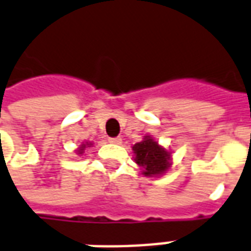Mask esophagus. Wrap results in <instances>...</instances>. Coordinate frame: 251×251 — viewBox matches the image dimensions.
<instances>
[{
	"instance_id": "esophagus-1",
	"label": "esophagus",
	"mask_w": 251,
	"mask_h": 251,
	"mask_svg": "<svg viewBox=\"0 0 251 251\" xmlns=\"http://www.w3.org/2000/svg\"><path fill=\"white\" fill-rule=\"evenodd\" d=\"M109 142L113 143V145H120V143L122 142V139L120 138V137H114V138H109L108 139Z\"/></svg>"
}]
</instances>
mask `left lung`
I'll return each instance as SVG.
<instances>
[{
  "instance_id": "8db88e82",
  "label": "left lung",
  "mask_w": 251,
  "mask_h": 251,
  "mask_svg": "<svg viewBox=\"0 0 251 251\" xmlns=\"http://www.w3.org/2000/svg\"><path fill=\"white\" fill-rule=\"evenodd\" d=\"M134 160L142 168L145 176H159L170 168L171 152L159 146L150 135H146L143 141L133 146Z\"/></svg>"
}]
</instances>
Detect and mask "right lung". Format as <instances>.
<instances>
[{"label": "right lung", "mask_w": 251, "mask_h": 251, "mask_svg": "<svg viewBox=\"0 0 251 251\" xmlns=\"http://www.w3.org/2000/svg\"><path fill=\"white\" fill-rule=\"evenodd\" d=\"M91 145H92L91 142H85V143H83V145H81V146L79 147V150H77V152H79V154H83V151L85 150V147L91 146Z\"/></svg>", "instance_id": "right-lung-1"}]
</instances>
